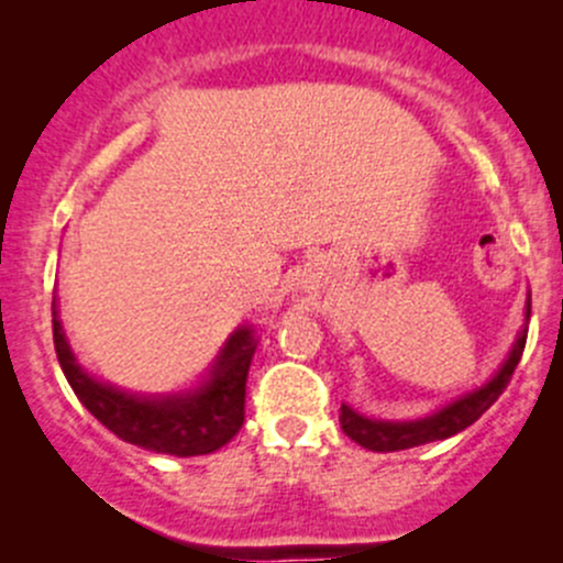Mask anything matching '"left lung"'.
Masks as SVG:
<instances>
[{
	"instance_id": "left-lung-1",
	"label": "left lung",
	"mask_w": 563,
	"mask_h": 563,
	"mask_svg": "<svg viewBox=\"0 0 563 563\" xmlns=\"http://www.w3.org/2000/svg\"><path fill=\"white\" fill-rule=\"evenodd\" d=\"M528 316H531V299H528L526 305V321ZM526 334L528 327L518 334L509 356L504 360V365L498 367V373L485 384V387L457 397V400H452L450 406H444L441 411L430 413V417L424 419H413V422H384V419H367L362 417V413H356L354 408L340 406V424H343V433L349 435L351 441H356V444L373 452L411 450V446L430 444V441L450 439V435H455L460 430L468 428V424H474L476 419L504 395L515 367H518L520 356H523Z\"/></svg>"
}]
</instances>
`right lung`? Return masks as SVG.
<instances>
[{"label":"right lung","instance_id":"obj_1","mask_svg":"<svg viewBox=\"0 0 563 563\" xmlns=\"http://www.w3.org/2000/svg\"><path fill=\"white\" fill-rule=\"evenodd\" d=\"M255 334L240 327L214 360L209 378L181 395L141 397L95 382L73 356L54 302V349L67 384L113 435L163 455H209L229 444L245 422V384L255 354Z\"/></svg>","mask_w":563,"mask_h":563}]
</instances>
